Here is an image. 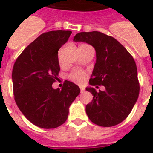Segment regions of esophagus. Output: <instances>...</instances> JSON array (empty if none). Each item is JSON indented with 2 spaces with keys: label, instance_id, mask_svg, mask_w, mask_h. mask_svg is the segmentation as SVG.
<instances>
[{
  "label": "esophagus",
  "instance_id": "obj_1",
  "mask_svg": "<svg viewBox=\"0 0 153 153\" xmlns=\"http://www.w3.org/2000/svg\"><path fill=\"white\" fill-rule=\"evenodd\" d=\"M80 91H81V93H83L84 91H85V89H84V87L81 86V87H80Z\"/></svg>",
  "mask_w": 153,
  "mask_h": 153
}]
</instances>
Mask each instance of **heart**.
Returning a JSON list of instances; mask_svg holds the SVG:
<instances>
[{"mask_svg":"<svg viewBox=\"0 0 153 153\" xmlns=\"http://www.w3.org/2000/svg\"><path fill=\"white\" fill-rule=\"evenodd\" d=\"M80 46H88V45H86V44H82V45H80ZM58 60H59V63L60 66H62V59H61V57H60V55H59ZM68 78H69V79L71 81L74 82L75 83L81 84L82 83V82L85 81V79H86V73L84 71H82V70L74 69V71H72L70 73Z\"/></svg>","mask_w":153,"mask_h":153,"instance_id":"b5f03b06","label":"heart"}]
</instances>
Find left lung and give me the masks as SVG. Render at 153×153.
I'll list each match as a JSON object with an SVG mask.
<instances>
[{
  "label": "left lung",
  "mask_w": 153,
  "mask_h": 153,
  "mask_svg": "<svg viewBox=\"0 0 153 153\" xmlns=\"http://www.w3.org/2000/svg\"><path fill=\"white\" fill-rule=\"evenodd\" d=\"M74 41L86 42L94 48L96 63L90 85L104 86L105 91L86 90L93 94L86 112L93 123L111 127L128 116L137 100L140 86L133 56L114 37L99 32H79Z\"/></svg>",
  "instance_id": "left-lung-1"
}]
</instances>
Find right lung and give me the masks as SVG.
Masks as SVG:
<instances>
[{
    "label": "right lung",
    "mask_w": 153,
    "mask_h": 153,
    "mask_svg": "<svg viewBox=\"0 0 153 153\" xmlns=\"http://www.w3.org/2000/svg\"><path fill=\"white\" fill-rule=\"evenodd\" d=\"M71 31H51L39 36L22 51L13 66L14 99L33 125L54 128L67 121L69 107L80 93L77 85L65 81L53 89L60 71L58 51L69 39Z\"/></svg>",
    "instance_id": "1"
}]
</instances>
